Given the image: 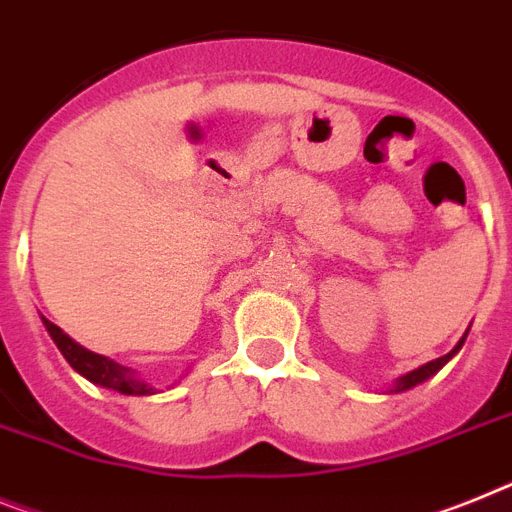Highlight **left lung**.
I'll use <instances>...</instances> for the list:
<instances>
[{
    "label": "left lung",
    "instance_id": "left-lung-1",
    "mask_svg": "<svg viewBox=\"0 0 512 512\" xmlns=\"http://www.w3.org/2000/svg\"><path fill=\"white\" fill-rule=\"evenodd\" d=\"M466 334H469V329H466ZM466 334L461 336V339H458V344H456V347L451 349V352H448V355L438 357V360H430V362H425V365H419V368H417V370H412V373L401 375L399 381L393 383L391 388H386V393H401V391H409V388L419 386V383H425L427 378H432V375L438 373V370L443 368V365H448V362H451L453 357L458 355V349L464 347V342H466Z\"/></svg>",
    "mask_w": 512,
    "mask_h": 512
}]
</instances>
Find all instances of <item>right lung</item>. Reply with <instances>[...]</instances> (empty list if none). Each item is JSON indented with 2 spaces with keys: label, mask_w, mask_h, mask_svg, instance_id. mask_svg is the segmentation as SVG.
Segmentation results:
<instances>
[{
  "label": "right lung",
  "mask_w": 512,
  "mask_h": 512,
  "mask_svg": "<svg viewBox=\"0 0 512 512\" xmlns=\"http://www.w3.org/2000/svg\"><path fill=\"white\" fill-rule=\"evenodd\" d=\"M41 321L46 326L48 336L54 339V344L59 347L61 355H64V360L90 383L111 388V391H119L124 396H152V393H157V388H152L150 383H144L142 378H137V373L131 368H124L119 362H113L111 357L95 355V352L85 349L82 344L74 342L72 336L64 334L56 323L48 321V318L41 316Z\"/></svg>",
  "instance_id": "add662e5"
}]
</instances>
